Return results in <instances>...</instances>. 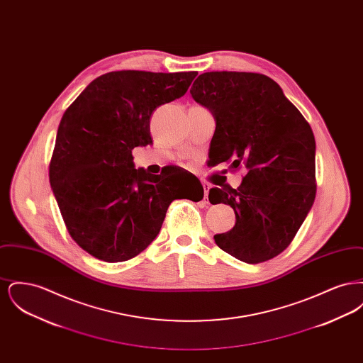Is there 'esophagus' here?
I'll use <instances>...</instances> for the list:
<instances>
[{"label": "esophagus", "mask_w": 363, "mask_h": 363, "mask_svg": "<svg viewBox=\"0 0 363 363\" xmlns=\"http://www.w3.org/2000/svg\"><path fill=\"white\" fill-rule=\"evenodd\" d=\"M203 188H204V193H206V197H204V200L207 199L208 203V191H209V189H211V185H209L208 182H203Z\"/></svg>", "instance_id": "esophagus-1"}]
</instances>
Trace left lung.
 <instances>
[{
  "instance_id": "left-lung-1",
  "label": "left lung",
  "mask_w": 363,
  "mask_h": 363,
  "mask_svg": "<svg viewBox=\"0 0 363 363\" xmlns=\"http://www.w3.org/2000/svg\"><path fill=\"white\" fill-rule=\"evenodd\" d=\"M191 98L213 114L209 152L215 164H243L238 189L212 188L211 204L234 209L235 225L216 234V245L235 259H274L293 241L315 197V140L311 125L265 74L207 72Z\"/></svg>"
}]
</instances>
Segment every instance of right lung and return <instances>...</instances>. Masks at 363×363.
Here are the masks:
<instances>
[{
    "mask_svg": "<svg viewBox=\"0 0 363 363\" xmlns=\"http://www.w3.org/2000/svg\"><path fill=\"white\" fill-rule=\"evenodd\" d=\"M196 72H110L91 82L60 122L50 185L76 243L96 259L136 257L160 231L177 199L200 201L197 178L135 169L132 150L152 143L156 107L185 95Z\"/></svg>",
    "mask_w": 363,
    "mask_h": 363,
    "instance_id": "obj_1",
    "label": "right lung"
}]
</instances>
